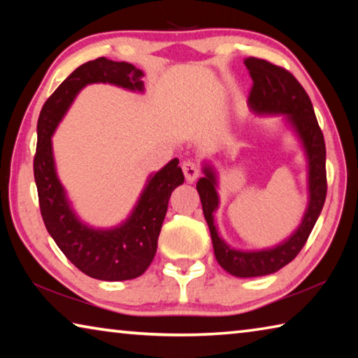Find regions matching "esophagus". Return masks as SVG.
I'll return each instance as SVG.
<instances>
[{
    "label": "esophagus",
    "mask_w": 358,
    "mask_h": 358,
    "mask_svg": "<svg viewBox=\"0 0 358 358\" xmlns=\"http://www.w3.org/2000/svg\"><path fill=\"white\" fill-rule=\"evenodd\" d=\"M183 172H185V177H186L187 183H194V181L197 180L199 173H201V169H199L196 162L185 161L183 162Z\"/></svg>",
    "instance_id": "esophagus-1"
}]
</instances>
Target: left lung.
Here are the masks:
<instances>
[{
	"mask_svg": "<svg viewBox=\"0 0 358 358\" xmlns=\"http://www.w3.org/2000/svg\"><path fill=\"white\" fill-rule=\"evenodd\" d=\"M245 66L252 78L250 107L259 115H286L295 134L303 143L308 159V192L310 201L299 229L278 246L260 251L234 250L221 238L215 226V211L220 205L217 178L211 166L203 167L205 177L197 181L203 216L207 220L215 257L227 273L238 278H254L275 273L296 257L305 246L327 196L325 142L314 115L310 96L289 71L260 58H246Z\"/></svg>",
	"mask_w": 358,
	"mask_h": 358,
	"instance_id": "left-lung-1",
	"label": "left lung"
}]
</instances>
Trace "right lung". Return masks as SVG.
<instances>
[{"label":"right lung","mask_w":358,"mask_h":358,"mask_svg":"<svg viewBox=\"0 0 358 358\" xmlns=\"http://www.w3.org/2000/svg\"><path fill=\"white\" fill-rule=\"evenodd\" d=\"M143 72L124 62L98 58L72 72L45 101L38 120L34 181L41 215L59 250L85 275L102 281H126L148 268L157 248L162 221L175 187L185 175L175 157L159 172L151 173L128 220L112 229H94L78 220L59 183L52 151V136L72 101L90 83H112L143 92Z\"/></svg>","instance_id":"add662e5"}]
</instances>
